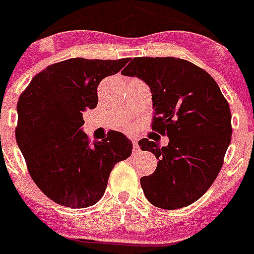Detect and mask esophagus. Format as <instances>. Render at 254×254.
Listing matches in <instances>:
<instances>
[{
	"instance_id": "obj_1",
	"label": "esophagus",
	"mask_w": 254,
	"mask_h": 254,
	"mask_svg": "<svg viewBox=\"0 0 254 254\" xmlns=\"http://www.w3.org/2000/svg\"><path fill=\"white\" fill-rule=\"evenodd\" d=\"M132 144H133V154H136L137 151H138V141L136 138H133L132 139Z\"/></svg>"
}]
</instances>
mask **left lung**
Instances as JSON below:
<instances>
[{
    "label": "left lung",
    "instance_id": "obj_1",
    "mask_svg": "<svg viewBox=\"0 0 254 254\" xmlns=\"http://www.w3.org/2000/svg\"><path fill=\"white\" fill-rule=\"evenodd\" d=\"M123 76L148 84L154 117L152 129L167 136L159 147L142 138V151L158 159L141 187L153 206L177 209L190 206L208 190L218 176L231 143V111L217 82L204 69L175 57H136Z\"/></svg>",
    "mask_w": 254,
    "mask_h": 254
}]
</instances>
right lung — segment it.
Here are the masks:
<instances>
[{"label": "right lung", "instance_id": "add662e5", "mask_svg": "<svg viewBox=\"0 0 254 254\" xmlns=\"http://www.w3.org/2000/svg\"><path fill=\"white\" fill-rule=\"evenodd\" d=\"M77 57L46 67L31 79L17 102L16 141L38 188L71 208L102 198L113 166L132 153V142L110 131L89 143L82 112L97 106V87L128 62Z\"/></svg>", "mask_w": 254, "mask_h": 254}]
</instances>
